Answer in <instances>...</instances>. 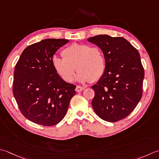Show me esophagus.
<instances>
[{"label":"esophagus","mask_w":159,"mask_h":159,"mask_svg":"<svg viewBox=\"0 0 159 159\" xmlns=\"http://www.w3.org/2000/svg\"><path fill=\"white\" fill-rule=\"evenodd\" d=\"M84 89H85V88H83V87L78 85V86H76V91L77 92H82Z\"/></svg>","instance_id":"34e87169"}]
</instances>
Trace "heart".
<instances>
[{
    "instance_id": "1",
    "label": "heart",
    "mask_w": 159,
    "mask_h": 159,
    "mask_svg": "<svg viewBox=\"0 0 159 159\" xmlns=\"http://www.w3.org/2000/svg\"><path fill=\"white\" fill-rule=\"evenodd\" d=\"M63 58L54 57L52 65L64 81L73 80L76 67L79 71L77 79L81 82H94L103 75L105 59L103 52L98 47L87 44H72L61 52Z\"/></svg>"
}]
</instances>
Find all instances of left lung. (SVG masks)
Listing matches in <instances>:
<instances>
[{"mask_svg": "<svg viewBox=\"0 0 159 159\" xmlns=\"http://www.w3.org/2000/svg\"><path fill=\"white\" fill-rule=\"evenodd\" d=\"M103 52L105 70L96 85L92 105L102 120L116 122L134 110L141 99L144 69L140 54L123 37L106 34L88 39Z\"/></svg>", "mask_w": 159, "mask_h": 159, "instance_id": "8db88e82", "label": "left lung"}]
</instances>
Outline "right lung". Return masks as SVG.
<instances>
[{"mask_svg":"<svg viewBox=\"0 0 159 159\" xmlns=\"http://www.w3.org/2000/svg\"><path fill=\"white\" fill-rule=\"evenodd\" d=\"M67 39H48L27 46L14 69L13 94L23 116L44 126L57 125L67 113L76 85L57 73L52 58Z\"/></svg>","mask_w":159,"mask_h":159,"instance_id":"1","label":"right lung"}]
</instances>
